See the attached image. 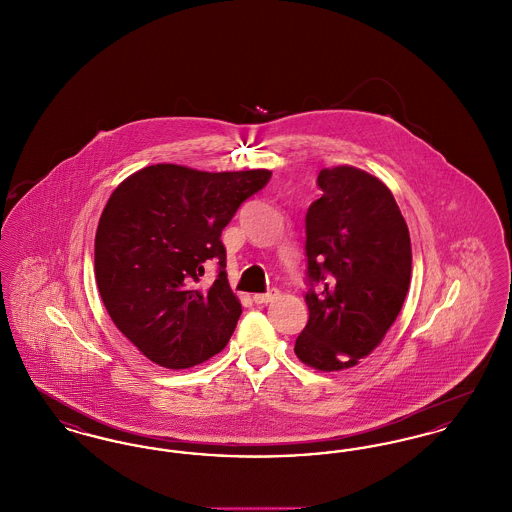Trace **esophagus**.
Segmentation results:
<instances>
[{"label":"esophagus","mask_w":512,"mask_h":512,"mask_svg":"<svg viewBox=\"0 0 512 512\" xmlns=\"http://www.w3.org/2000/svg\"><path fill=\"white\" fill-rule=\"evenodd\" d=\"M276 297H278V290L272 288V290H268V292L265 293H255V295H253V301H255L257 305H265V303L274 301Z\"/></svg>","instance_id":"34e87169"}]
</instances>
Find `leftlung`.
I'll use <instances>...</instances> for the list:
<instances>
[{
	"label": "left lung",
	"instance_id": "8db88e82",
	"mask_svg": "<svg viewBox=\"0 0 512 512\" xmlns=\"http://www.w3.org/2000/svg\"><path fill=\"white\" fill-rule=\"evenodd\" d=\"M322 197L305 215L309 320L295 355L322 372L378 347L411 284V238L386 184L353 167L318 172Z\"/></svg>",
	"mask_w": 512,
	"mask_h": 512
}]
</instances>
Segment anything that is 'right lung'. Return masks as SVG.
<instances>
[{
    "label": "right lung",
    "instance_id": "1",
    "mask_svg": "<svg viewBox=\"0 0 512 512\" xmlns=\"http://www.w3.org/2000/svg\"><path fill=\"white\" fill-rule=\"evenodd\" d=\"M272 172L151 165L109 197L96 234V280L115 326L149 361L190 368L230 340L242 305L228 286L222 230ZM220 265L203 291L204 267Z\"/></svg>",
    "mask_w": 512,
    "mask_h": 512
}]
</instances>
